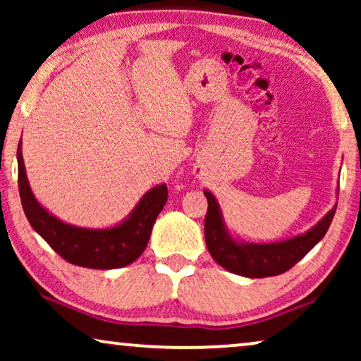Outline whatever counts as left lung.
Instances as JSON below:
<instances>
[{"instance_id": "left-lung-1", "label": "left lung", "mask_w": 361, "mask_h": 361, "mask_svg": "<svg viewBox=\"0 0 361 361\" xmlns=\"http://www.w3.org/2000/svg\"><path fill=\"white\" fill-rule=\"evenodd\" d=\"M204 194L209 202L205 215V241L212 258L225 269L246 278H268L293 268L324 238L337 210V207H334L312 230L295 238L271 245H245L236 243L226 233L215 197L209 190Z\"/></svg>"}]
</instances>
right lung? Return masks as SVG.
<instances>
[{
	"label": "right lung",
	"mask_w": 361,
	"mask_h": 361,
	"mask_svg": "<svg viewBox=\"0 0 361 361\" xmlns=\"http://www.w3.org/2000/svg\"><path fill=\"white\" fill-rule=\"evenodd\" d=\"M19 197L29 224L68 263L92 269H115L140 258L149 241L152 225L167 202V185L151 189L121 225L106 230L78 228L61 221L41 207L29 187L18 146Z\"/></svg>",
	"instance_id": "right-lung-1"
}]
</instances>
